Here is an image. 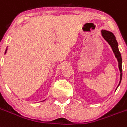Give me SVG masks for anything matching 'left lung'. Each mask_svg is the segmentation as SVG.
Wrapping results in <instances>:
<instances>
[{
	"label": "left lung",
	"mask_w": 127,
	"mask_h": 127,
	"mask_svg": "<svg viewBox=\"0 0 127 127\" xmlns=\"http://www.w3.org/2000/svg\"><path fill=\"white\" fill-rule=\"evenodd\" d=\"M101 32H102V35L105 40L106 41L112 48V51L114 52L116 58L117 60H118V68L120 71V83L118 86V87L119 85L121 83L122 79V59L121 54L119 51L118 44V42H117L115 36L112 34V32L106 30H102ZM118 87H117V88H118Z\"/></svg>",
	"instance_id": "1"
}]
</instances>
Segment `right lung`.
Here are the masks:
<instances>
[{
  "mask_svg": "<svg viewBox=\"0 0 127 127\" xmlns=\"http://www.w3.org/2000/svg\"><path fill=\"white\" fill-rule=\"evenodd\" d=\"M7 48H6V50H5V54H6V52H7ZM45 100H43V101H45Z\"/></svg>",
  "mask_w": 127,
  "mask_h": 127,
  "instance_id": "obj_1",
  "label": "right lung"
}]
</instances>
